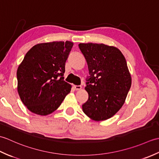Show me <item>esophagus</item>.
<instances>
[{
	"label": "esophagus",
	"instance_id": "1",
	"mask_svg": "<svg viewBox=\"0 0 159 159\" xmlns=\"http://www.w3.org/2000/svg\"><path fill=\"white\" fill-rule=\"evenodd\" d=\"M74 87L76 90H80V89H81V88H82V87L80 85H74Z\"/></svg>",
	"mask_w": 159,
	"mask_h": 159
}]
</instances>
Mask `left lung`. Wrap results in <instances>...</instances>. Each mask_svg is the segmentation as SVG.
Wrapping results in <instances>:
<instances>
[{
	"mask_svg": "<svg viewBox=\"0 0 159 159\" xmlns=\"http://www.w3.org/2000/svg\"><path fill=\"white\" fill-rule=\"evenodd\" d=\"M79 46L90 74L85 88L89 98L83 104V112L94 121L109 119L123 106L131 86L126 59L115 46L93 43Z\"/></svg>",
	"mask_w": 159,
	"mask_h": 159,
	"instance_id": "8db88e82",
	"label": "left lung"
}]
</instances>
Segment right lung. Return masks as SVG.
<instances>
[{
    "label": "right lung",
    "mask_w": 159,
    "mask_h": 159,
    "mask_svg": "<svg viewBox=\"0 0 159 159\" xmlns=\"http://www.w3.org/2000/svg\"><path fill=\"white\" fill-rule=\"evenodd\" d=\"M74 45L69 41L33 46L17 70L18 93L31 112L47 116L58 109L72 85L63 80L66 61Z\"/></svg>",
    "instance_id": "add662e5"
}]
</instances>
